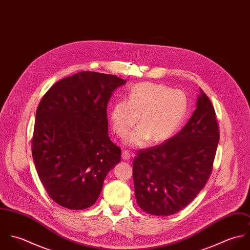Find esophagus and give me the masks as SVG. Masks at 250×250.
Here are the masks:
<instances>
[{"label":"esophagus","instance_id":"esophagus-1","mask_svg":"<svg viewBox=\"0 0 250 250\" xmlns=\"http://www.w3.org/2000/svg\"><path fill=\"white\" fill-rule=\"evenodd\" d=\"M131 158V155L129 153V151H122V159L124 161H129Z\"/></svg>","mask_w":250,"mask_h":250}]
</instances>
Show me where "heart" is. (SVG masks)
<instances>
[{"label":"heart","mask_w":250,"mask_h":250,"mask_svg":"<svg viewBox=\"0 0 250 250\" xmlns=\"http://www.w3.org/2000/svg\"><path fill=\"white\" fill-rule=\"evenodd\" d=\"M187 111L188 101L182 91L170 90L163 84L141 83L131 88L127 102H117L111 107L108 117L113 132L121 138L138 120L140 126L124 143L132 148H142L149 141L163 143L173 136Z\"/></svg>","instance_id":"heart-1"}]
</instances>
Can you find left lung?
Returning <instances> with one entry per match:
<instances>
[{
  "mask_svg": "<svg viewBox=\"0 0 250 250\" xmlns=\"http://www.w3.org/2000/svg\"><path fill=\"white\" fill-rule=\"evenodd\" d=\"M218 141L213 104L200 88L196 108L178 134L140 150L134 159L135 194L141 209L166 216L188 206L211 175Z\"/></svg>",
  "mask_w": 250,
  "mask_h": 250,
  "instance_id": "8db88e82",
  "label": "left lung"
}]
</instances>
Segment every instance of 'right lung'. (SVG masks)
I'll return each mask as SVG.
<instances>
[{
	"label": "right lung",
	"mask_w": 250,
	"mask_h": 250,
	"mask_svg": "<svg viewBox=\"0 0 250 250\" xmlns=\"http://www.w3.org/2000/svg\"><path fill=\"white\" fill-rule=\"evenodd\" d=\"M126 80L84 71L51 86L36 109L33 158L49 196L70 210L98 199L121 150L108 138L107 106Z\"/></svg>",
	"instance_id": "right-lung-1"
}]
</instances>
